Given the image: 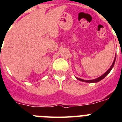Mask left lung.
<instances>
[{
    "label": "left lung",
    "mask_w": 122,
    "mask_h": 122,
    "mask_svg": "<svg viewBox=\"0 0 122 122\" xmlns=\"http://www.w3.org/2000/svg\"><path fill=\"white\" fill-rule=\"evenodd\" d=\"M115 59H116V56L115 57V59H114V61L113 63V64H112V65L111 66V67H110V68L108 69V71H106L104 74H103L102 75H101V76H99V77H98L97 78H96V79H94V80H83V79H81V78H77V79H78L79 80H80V81H85V82H88V83H96V82H98V81H99L100 80H101L102 79H103V78L105 77V76L107 75L111 71V70H112V69L113 68V67L114 65H115Z\"/></svg>",
    "instance_id": "1"
}]
</instances>
